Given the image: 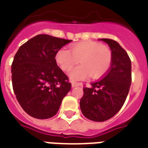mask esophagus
<instances>
[{
	"instance_id": "1",
	"label": "esophagus",
	"mask_w": 148,
	"mask_h": 148,
	"mask_svg": "<svg viewBox=\"0 0 148 148\" xmlns=\"http://www.w3.org/2000/svg\"><path fill=\"white\" fill-rule=\"evenodd\" d=\"M72 87H77V86H82L83 84L82 83H80V82H72Z\"/></svg>"
}]
</instances>
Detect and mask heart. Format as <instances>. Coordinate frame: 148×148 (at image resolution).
<instances>
[{"mask_svg": "<svg viewBox=\"0 0 148 148\" xmlns=\"http://www.w3.org/2000/svg\"><path fill=\"white\" fill-rule=\"evenodd\" d=\"M81 63L70 74L73 80H82L91 74L92 78L103 76L110 68L112 54L109 47L98 42L84 41L72 45L71 50L61 49L56 54V60L61 69L69 71Z\"/></svg>", "mask_w": 148, "mask_h": 148, "instance_id": "heart-1", "label": "heart"}]
</instances>
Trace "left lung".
<instances>
[{
	"label": "left lung",
	"mask_w": 148,
	"mask_h": 148,
	"mask_svg": "<svg viewBox=\"0 0 148 148\" xmlns=\"http://www.w3.org/2000/svg\"><path fill=\"white\" fill-rule=\"evenodd\" d=\"M110 47L112 60L103 78L84 87L80 107L84 116L92 121L103 122L114 116L126 101L132 82L131 60L116 41L101 39Z\"/></svg>",
	"instance_id": "obj_1"
}]
</instances>
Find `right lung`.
I'll return each mask as SVG.
<instances>
[{
  "label": "right lung",
  "instance_id": "add662e5",
  "mask_svg": "<svg viewBox=\"0 0 148 148\" xmlns=\"http://www.w3.org/2000/svg\"><path fill=\"white\" fill-rule=\"evenodd\" d=\"M71 40L37 35L21 45L11 64V80L18 103L39 119L56 114L71 89L68 77L57 66L56 54Z\"/></svg>",
  "mask_w": 148,
  "mask_h": 148
}]
</instances>
